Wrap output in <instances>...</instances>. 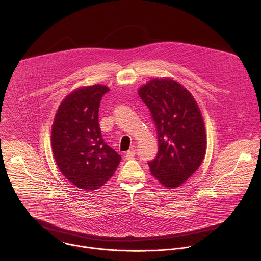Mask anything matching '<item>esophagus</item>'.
Here are the masks:
<instances>
[{"label": "esophagus", "instance_id": "34e87169", "mask_svg": "<svg viewBox=\"0 0 261 261\" xmlns=\"http://www.w3.org/2000/svg\"><path fill=\"white\" fill-rule=\"evenodd\" d=\"M135 155H136V151H135L134 149L127 150V151L125 152V159H126V160H130V159H133Z\"/></svg>", "mask_w": 261, "mask_h": 261}]
</instances>
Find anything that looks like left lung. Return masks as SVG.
I'll list each match as a JSON object with an SVG mask.
<instances>
[{"mask_svg":"<svg viewBox=\"0 0 261 261\" xmlns=\"http://www.w3.org/2000/svg\"><path fill=\"white\" fill-rule=\"evenodd\" d=\"M155 123L159 150L148 162L151 175L165 187L185 183L206 152V133L200 109L177 81L154 78L139 89Z\"/></svg>","mask_w":261,"mask_h":261,"instance_id":"obj_1","label":"left lung"}]
</instances>
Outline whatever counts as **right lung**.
I'll return each mask as SVG.
<instances>
[{
	"instance_id": "obj_1",
	"label": "right lung",
	"mask_w": 261,
	"mask_h": 261,
	"mask_svg": "<svg viewBox=\"0 0 261 261\" xmlns=\"http://www.w3.org/2000/svg\"><path fill=\"white\" fill-rule=\"evenodd\" d=\"M108 86L80 87L67 95L55 114L51 145L56 164L73 185L86 191L106 184L121 156L102 139L98 110Z\"/></svg>"
}]
</instances>
